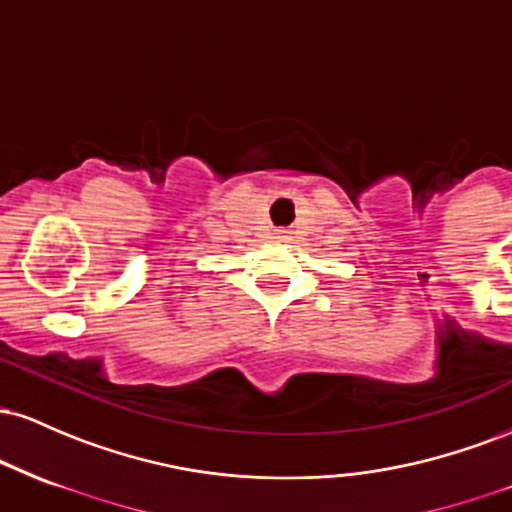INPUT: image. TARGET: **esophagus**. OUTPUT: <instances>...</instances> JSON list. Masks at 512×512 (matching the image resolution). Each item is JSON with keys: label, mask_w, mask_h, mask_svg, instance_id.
Returning a JSON list of instances; mask_svg holds the SVG:
<instances>
[{"label": "esophagus", "mask_w": 512, "mask_h": 512, "mask_svg": "<svg viewBox=\"0 0 512 512\" xmlns=\"http://www.w3.org/2000/svg\"><path fill=\"white\" fill-rule=\"evenodd\" d=\"M289 233H291L289 228H279V231H276V238H284L286 240V238H289Z\"/></svg>", "instance_id": "obj_1"}]
</instances>
